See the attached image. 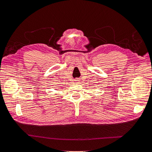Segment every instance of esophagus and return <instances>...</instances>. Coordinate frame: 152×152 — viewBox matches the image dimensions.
<instances>
[{
    "label": "esophagus",
    "instance_id": "1",
    "mask_svg": "<svg viewBox=\"0 0 152 152\" xmlns=\"http://www.w3.org/2000/svg\"><path fill=\"white\" fill-rule=\"evenodd\" d=\"M75 81H76V82H79V80L78 79H76Z\"/></svg>",
    "mask_w": 152,
    "mask_h": 152
}]
</instances>
